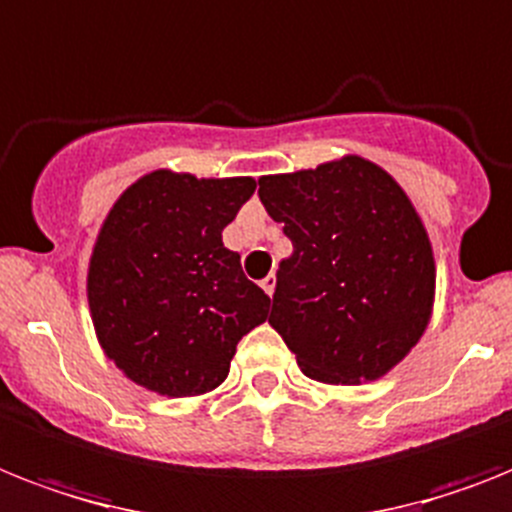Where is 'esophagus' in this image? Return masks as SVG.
I'll list each match as a JSON object with an SVG mask.
<instances>
[{"instance_id": "esophagus-1", "label": "esophagus", "mask_w": 512, "mask_h": 512, "mask_svg": "<svg viewBox=\"0 0 512 512\" xmlns=\"http://www.w3.org/2000/svg\"><path fill=\"white\" fill-rule=\"evenodd\" d=\"M260 286L265 289V294H273V289H276V276L270 273V276H265L263 281H260Z\"/></svg>"}]
</instances>
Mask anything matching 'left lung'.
<instances>
[{"instance_id":"8db88e82","label":"left lung","mask_w":512,"mask_h":512,"mask_svg":"<svg viewBox=\"0 0 512 512\" xmlns=\"http://www.w3.org/2000/svg\"><path fill=\"white\" fill-rule=\"evenodd\" d=\"M257 184L294 247L278 265L270 326L307 378L350 386L386 376L434 310V249L405 189L357 155Z\"/></svg>"}]
</instances>
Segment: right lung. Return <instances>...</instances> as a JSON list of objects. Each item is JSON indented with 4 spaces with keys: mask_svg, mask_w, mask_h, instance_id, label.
Wrapping results in <instances>:
<instances>
[{
    "mask_svg": "<svg viewBox=\"0 0 512 512\" xmlns=\"http://www.w3.org/2000/svg\"><path fill=\"white\" fill-rule=\"evenodd\" d=\"M255 178L152 170L110 207L91 249L86 294L105 355L162 397H199L226 381L270 297L223 247V228Z\"/></svg>",
    "mask_w": 512,
    "mask_h": 512,
    "instance_id": "right-lung-1",
    "label": "right lung"
}]
</instances>
